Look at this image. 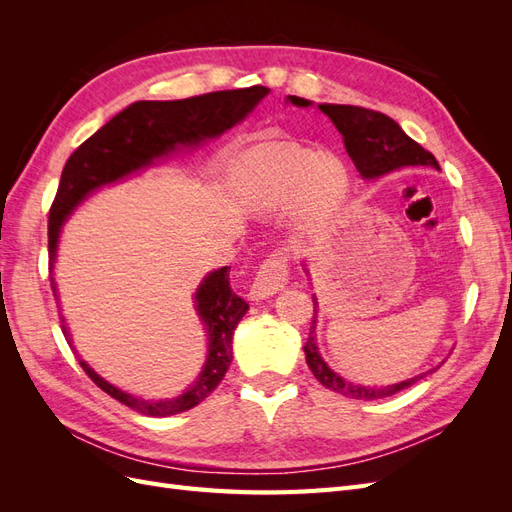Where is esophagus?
<instances>
[{
    "label": "esophagus",
    "mask_w": 512,
    "mask_h": 512,
    "mask_svg": "<svg viewBox=\"0 0 512 512\" xmlns=\"http://www.w3.org/2000/svg\"><path fill=\"white\" fill-rule=\"evenodd\" d=\"M288 258L282 252H273L256 271L254 282L250 286V297L254 301L269 299L277 290L288 284Z\"/></svg>",
    "instance_id": "obj_1"
}]
</instances>
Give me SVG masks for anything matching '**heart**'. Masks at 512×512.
<instances>
[{"label": "heart", "instance_id": "b5f03b06", "mask_svg": "<svg viewBox=\"0 0 512 512\" xmlns=\"http://www.w3.org/2000/svg\"><path fill=\"white\" fill-rule=\"evenodd\" d=\"M247 166L258 181L260 196L269 203H284L299 192L303 203L327 211L348 194L350 175L346 164L331 156L290 145L267 143L247 153Z\"/></svg>", "mask_w": 512, "mask_h": 512}]
</instances>
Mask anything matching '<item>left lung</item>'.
I'll return each instance as SVG.
<instances>
[{
	"label": "left lung",
	"instance_id": "obj_1",
	"mask_svg": "<svg viewBox=\"0 0 512 512\" xmlns=\"http://www.w3.org/2000/svg\"><path fill=\"white\" fill-rule=\"evenodd\" d=\"M286 102H292L294 106H301V108L314 104L312 100H305L299 96H288ZM318 108L333 121L337 132L342 134L348 156L363 179H378L401 166L440 168L436 158H433L431 153L416 141H412V138L401 130L399 123L393 121L391 117H386L378 111H369V108H363V106H350V104H318ZM312 299H314V305L318 307L316 294ZM316 314L318 309H314L312 327H309V337L303 346L305 361H307V367L312 369L316 380L339 395L350 397V399H363V401L384 399L408 389V386L423 380L425 376L433 374V371L438 369L433 367L425 371V374H418L404 382L386 384V386L354 384L335 374V371L327 365V361L320 356L318 344H316Z\"/></svg>",
	"mask_w": 512,
	"mask_h": 512
}]
</instances>
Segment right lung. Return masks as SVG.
Listing matches in <instances>:
<instances>
[{"mask_svg": "<svg viewBox=\"0 0 512 512\" xmlns=\"http://www.w3.org/2000/svg\"><path fill=\"white\" fill-rule=\"evenodd\" d=\"M267 94V87L254 85L232 91H213V94L185 100H141L123 108L111 121L104 123L94 136H89L72 153L64 166V173H61L57 196L49 213L51 273L57 260L61 226L91 192L156 164L170 153H175L179 147H198L209 138L224 134L250 115ZM228 271L230 267L211 271L196 288L194 307L200 322L207 329L209 348L203 371L181 395L158 401L130 395L98 376L79 356V363L87 371V376L104 393L121 401L123 406L147 416H173L198 406L200 401L218 389V384L228 371L232 363V333H235L239 320L250 309L239 294L232 292ZM51 288L57 297L53 277ZM61 324H64V320H61ZM64 337L68 344H72V335L66 324Z\"/></svg>", "mask_w": 512, "mask_h": 512, "instance_id": "1", "label": "right lung"}]
</instances>
